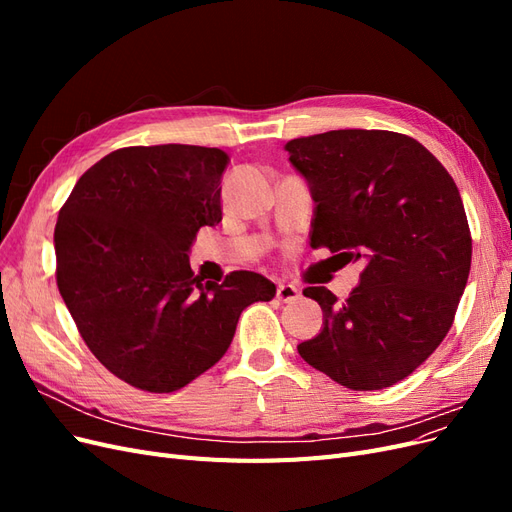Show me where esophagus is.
<instances>
[{"label":"esophagus","instance_id":"1","mask_svg":"<svg viewBox=\"0 0 512 512\" xmlns=\"http://www.w3.org/2000/svg\"><path fill=\"white\" fill-rule=\"evenodd\" d=\"M299 294H301V290L297 286H292V284L282 282L280 286H277V299L284 301V303H294L299 299Z\"/></svg>","mask_w":512,"mask_h":512}]
</instances>
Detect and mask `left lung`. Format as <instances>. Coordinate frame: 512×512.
<instances>
[{
    "label": "left lung",
    "mask_w": 512,
    "mask_h": 512,
    "mask_svg": "<svg viewBox=\"0 0 512 512\" xmlns=\"http://www.w3.org/2000/svg\"><path fill=\"white\" fill-rule=\"evenodd\" d=\"M284 149L316 203L312 247L365 265L346 301L324 286L303 290L324 318L297 350L346 389H386L440 346L466 290L472 237L457 185L397 132L331 130Z\"/></svg>",
    "instance_id": "1"
}]
</instances>
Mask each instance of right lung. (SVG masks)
<instances>
[{"instance_id":"right-lung-1","label":"right lung","mask_w":512,"mask_h":512,"mask_svg":"<svg viewBox=\"0 0 512 512\" xmlns=\"http://www.w3.org/2000/svg\"><path fill=\"white\" fill-rule=\"evenodd\" d=\"M228 153L153 145L108 153L76 181L55 226L57 288L96 359L136 389L173 393L226 354L243 309L275 284L190 267L200 226L222 222Z\"/></svg>"}]
</instances>
